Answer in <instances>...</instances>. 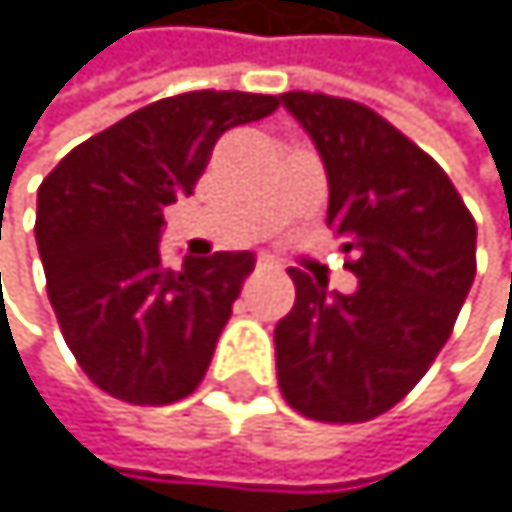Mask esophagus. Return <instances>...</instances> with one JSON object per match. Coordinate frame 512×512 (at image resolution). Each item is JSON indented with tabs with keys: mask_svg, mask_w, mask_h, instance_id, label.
Here are the masks:
<instances>
[{
	"mask_svg": "<svg viewBox=\"0 0 512 512\" xmlns=\"http://www.w3.org/2000/svg\"><path fill=\"white\" fill-rule=\"evenodd\" d=\"M254 270L258 274H270V270H280V264L274 258H258V264H254Z\"/></svg>",
	"mask_w": 512,
	"mask_h": 512,
	"instance_id": "obj_1",
	"label": "esophagus"
}]
</instances>
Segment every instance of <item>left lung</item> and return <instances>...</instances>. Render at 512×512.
I'll return each instance as SVG.
<instances>
[{"label": "left lung", "mask_w": 512, "mask_h": 512, "mask_svg": "<svg viewBox=\"0 0 512 512\" xmlns=\"http://www.w3.org/2000/svg\"><path fill=\"white\" fill-rule=\"evenodd\" d=\"M325 162L328 226L353 258L357 293L290 267L277 379L290 408L363 424L395 408L449 341L475 280V219L449 175L373 107L321 92L280 95Z\"/></svg>", "instance_id": "obj_1"}]
</instances>
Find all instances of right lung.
<instances>
[{
    "label": "right lung",
    "instance_id": "add662e5",
    "mask_svg": "<svg viewBox=\"0 0 512 512\" xmlns=\"http://www.w3.org/2000/svg\"><path fill=\"white\" fill-rule=\"evenodd\" d=\"M280 107L274 95L184 92L72 149L37 191V251L60 331L85 376L130 405H171L206 376L251 251L171 270L165 206L191 197L216 139Z\"/></svg>",
    "mask_w": 512,
    "mask_h": 512
}]
</instances>
